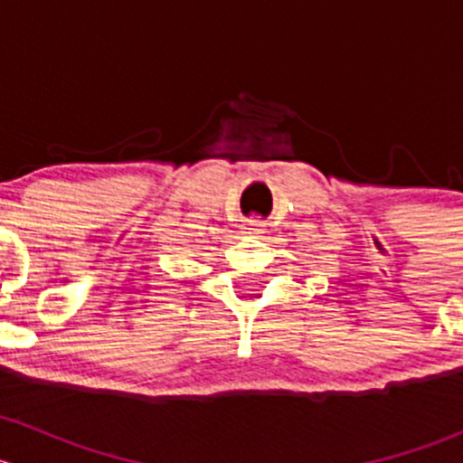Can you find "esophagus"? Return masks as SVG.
Here are the masks:
<instances>
[{
    "instance_id": "34e87169",
    "label": "esophagus",
    "mask_w": 463,
    "mask_h": 463,
    "mask_svg": "<svg viewBox=\"0 0 463 463\" xmlns=\"http://www.w3.org/2000/svg\"><path fill=\"white\" fill-rule=\"evenodd\" d=\"M264 231H266L264 223L255 222V219H250V222L244 223V232H246V235H250V237H260Z\"/></svg>"
}]
</instances>
